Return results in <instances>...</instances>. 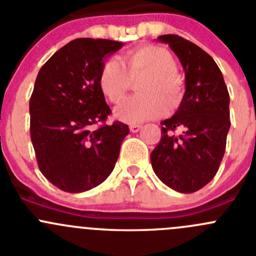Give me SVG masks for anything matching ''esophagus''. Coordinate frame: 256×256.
Returning a JSON list of instances; mask_svg holds the SVG:
<instances>
[{
  "instance_id": "obj_1",
  "label": "esophagus",
  "mask_w": 256,
  "mask_h": 256,
  "mask_svg": "<svg viewBox=\"0 0 256 256\" xmlns=\"http://www.w3.org/2000/svg\"><path fill=\"white\" fill-rule=\"evenodd\" d=\"M140 128H142V126H140V124H130V130L132 133L140 132Z\"/></svg>"
}]
</instances>
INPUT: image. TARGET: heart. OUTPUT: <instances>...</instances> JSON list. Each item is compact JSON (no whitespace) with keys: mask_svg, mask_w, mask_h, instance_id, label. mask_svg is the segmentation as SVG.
Instances as JSON below:
<instances>
[{"mask_svg":"<svg viewBox=\"0 0 256 256\" xmlns=\"http://www.w3.org/2000/svg\"><path fill=\"white\" fill-rule=\"evenodd\" d=\"M176 59L166 48L143 45L126 51L120 60L108 59L98 74L102 94L113 104L123 100L132 82L140 94L126 99L114 110L120 122L130 124L156 119L167 109L180 106L184 96V79L176 68Z\"/></svg>","mask_w":256,"mask_h":256,"instance_id":"b5f03b06","label":"heart"}]
</instances>
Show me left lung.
Masks as SVG:
<instances>
[{"label":"left lung","mask_w":256,"mask_h":256,"mask_svg":"<svg viewBox=\"0 0 256 256\" xmlns=\"http://www.w3.org/2000/svg\"><path fill=\"white\" fill-rule=\"evenodd\" d=\"M178 56L186 92L174 116L160 122V140L150 153L158 178L182 194L198 191L215 177L230 130V96L218 64L178 35H162Z\"/></svg>","instance_id":"obj_1"}]
</instances>
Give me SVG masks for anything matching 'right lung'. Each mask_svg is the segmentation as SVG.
I'll use <instances>...</instances> for the list:
<instances>
[{
	"mask_svg": "<svg viewBox=\"0 0 256 256\" xmlns=\"http://www.w3.org/2000/svg\"><path fill=\"white\" fill-rule=\"evenodd\" d=\"M122 45L75 38L54 54L36 78L31 140L41 174L65 192H84L106 181L130 133L122 122L106 124L112 110L98 86L104 60Z\"/></svg>",
	"mask_w": 256,
	"mask_h": 256,
	"instance_id": "1",
	"label": "right lung"
}]
</instances>
